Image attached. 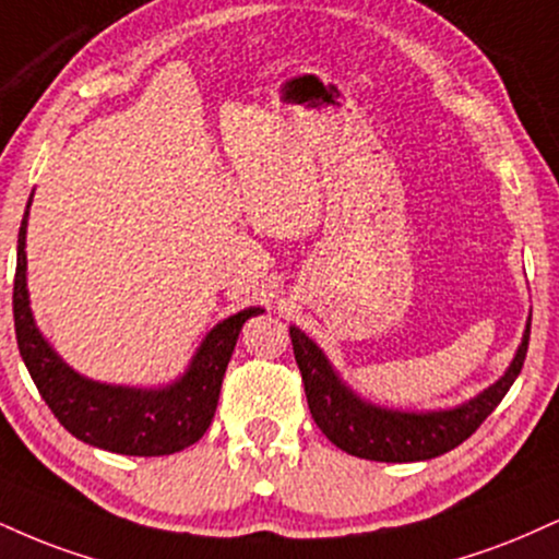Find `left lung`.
Returning a JSON list of instances; mask_svg holds the SVG:
<instances>
[{
    "instance_id": "left-lung-1",
    "label": "left lung",
    "mask_w": 559,
    "mask_h": 559,
    "mask_svg": "<svg viewBox=\"0 0 559 559\" xmlns=\"http://www.w3.org/2000/svg\"><path fill=\"white\" fill-rule=\"evenodd\" d=\"M528 333L531 318L506 374L484 388L479 395L450 408L403 412L361 399L305 331L297 325L288 328L314 425L348 455L382 463L429 461L468 440L521 374L528 352Z\"/></svg>"
}]
</instances>
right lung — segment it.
<instances>
[{"label":"right lung","instance_id":"obj_1","mask_svg":"<svg viewBox=\"0 0 559 559\" xmlns=\"http://www.w3.org/2000/svg\"><path fill=\"white\" fill-rule=\"evenodd\" d=\"M33 192L25 205L17 234V271L12 292L17 348L28 367L38 393L67 432L87 445L122 455H171L194 445L211 427L218 406L221 382L228 359L237 346L239 331L250 318L265 312L262 307H247L231 318L213 325L190 365L177 380L156 388L114 385L85 378L57 354L44 333L38 331L28 294V234Z\"/></svg>","mask_w":559,"mask_h":559}]
</instances>
